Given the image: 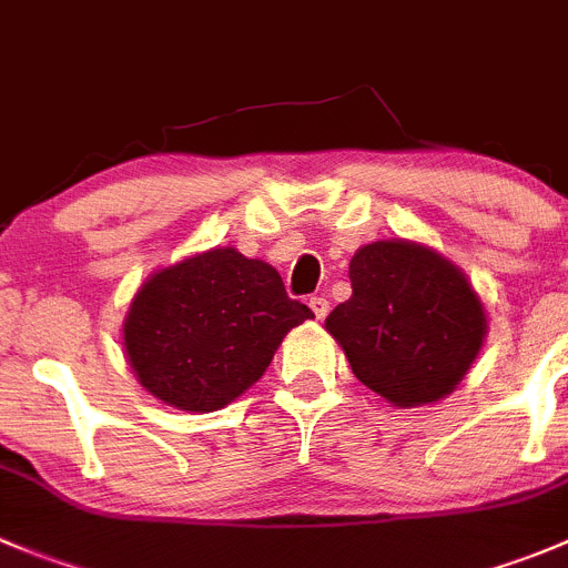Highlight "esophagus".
I'll list each match as a JSON object with an SVG mask.
<instances>
[{
  "mask_svg": "<svg viewBox=\"0 0 568 568\" xmlns=\"http://www.w3.org/2000/svg\"><path fill=\"white\" fill-rule=\"evenodd\" d=\"M307 305H311L313 316H316L318 322H322V318L329 313V302L324 300V296H311V302H307Z\"/></svg>",
  "mask_w": 568,
  "mask_h": 568,
  "instance_id": "1",
  "label": "esophagus"
}]
</instances>
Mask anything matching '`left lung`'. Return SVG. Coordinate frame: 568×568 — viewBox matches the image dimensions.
Returning <instances> with one entry per match:
<instances>
[{
	"mask_svg": "<svg viewBox=\"0 0 568 568\" xmlns=\"http://www.w3.org/2000/svg\"><path fill=\"white\" fill-rule=\"evenodd\" d=\"M352 296L324 327L352 374L394 407L444 399L469 374L488 316L469 277L433 246L372 241L349 261Z\"/></svg>",
	"mask_w": 568,
	"mask_h": 568,
	"instance_id": "1",
	"label": "left lung"
}]
</instances>
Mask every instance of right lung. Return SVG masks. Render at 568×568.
Wrapping results in <instances>:
<instances>
[{"label": "right lung", "instance_id": "add662e5", "mask_svg": "<svg viewBox=\"0 0 568 568\" xmlns=\"http://www.w3.org/2000/svg\"><path fill=\"white\" fill-rule=\"evenodd\" d=\"M313 318L266 261L233 246L158 268L132 296L121 344L155 399L213 413L263 377L285 335Z\"/></svg>", "mask_w": 568, "mask_h": 568}]
</instances>
